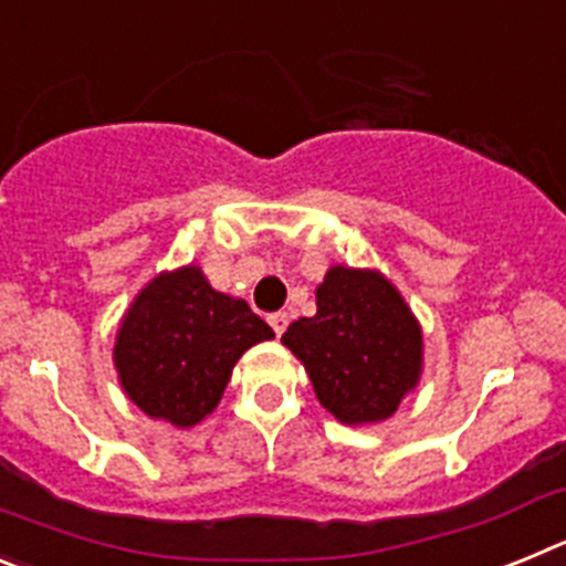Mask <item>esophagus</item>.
Instances as JSON below:
<instances>
[{"instance_id":"obj_1","label":"esophagus","mask_w":566,"mask_h":566,"mask_svg":"<svg viewBox=\"0 0 566 566\" xmlns=\"http://www.w3.org/2000/svg\"><path fill=\"white\" fill-rule=\"evenodd\" d=\"M269 326L274 328V334H283L289 328V314L286 312H277V314H272V317H269Z\"/></svg>"}]
</instances>
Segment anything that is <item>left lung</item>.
<instances>
[{"mask_svg":"<svg viewBox=\"0 0 566 566\" xmlns=\"http://www.w3.org/2000/svg\"><path fill=\"white\" fill-rule=\"evenodd\" d=\"M283 345L303 363L319 405L343 424L385 422L422 377V326L377 269H328L317 314L294 319Z\"/></svg>","mask_w":566,"mask_h":566,"instance_id":"8db88e82","label":"left lung"}]
</instances>
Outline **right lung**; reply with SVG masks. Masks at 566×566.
Instances as JSON below:
<instances>
[{"label": "right lung", "instance_id": "obj_1", "mask_svg": "<svg viewBox=\"0 0 566 566\" xmlns=\"http://www.w3.org/2000/svg\"><path fill=\"white\" fill-rule=\"evenodd\" d=\"M274 332L247 300L209 286L201 266L155 274L115 332L124 394L147 417L192 428L218 408L232 368Z\"/></svg>", "mask_w": 566, "mask_h": 566}]
</instances>
